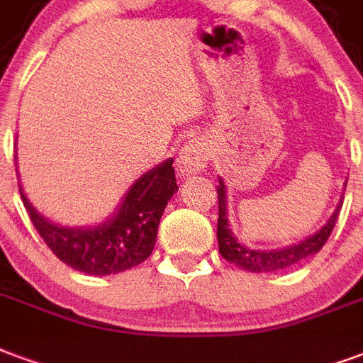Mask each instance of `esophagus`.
<instances>
[{"mask_svg":"<svg viewBox=\"0 0 363 363\" xmlns=\"http://www.w3.org/2000/svg\"><path fill=\"white\" fill-rule=\"evenodd\" d=\"M208 162V145L203 139H191L187 141L179 150L178 160V172L182 176H195L199 174Z\"/></svg>","mask_w":363,"mask_h":363,"instance_id":"34e87169","label":"esophagus"}]
</instances>
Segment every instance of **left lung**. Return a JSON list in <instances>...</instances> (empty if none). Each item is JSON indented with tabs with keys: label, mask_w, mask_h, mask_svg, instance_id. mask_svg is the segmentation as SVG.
Segmentation results:
<instances>
[{
	"label": "left lung",
	"mask_w": 363,
	"mask_h": 363,
	"mask_svg": "<svg viewBox=\"0 0 363 363\" xmlns=\"http://www.w3.org/2000/svg\"><path fill=\"white\" fill-rule=\"evenodd\" d=\"M346 187V184H345ZM218 226H216V238H218V251L220 255L230 263L250 272H272L282 271L288 267L300 263L303 259L315 255L317 251L321 250L325 242L329 240L330 232L335 228V222L338 218V211L342 207V197L338 201L335 213L330 214V218L321 228L313 232L311 236L303 238L298 243L286 245V247H279V250H253L240 243L232 226L228 222V197H226V185L224 179L218 178Z\"/></svg>",
	"instance_id": "8db88e82"
}]
</instances>
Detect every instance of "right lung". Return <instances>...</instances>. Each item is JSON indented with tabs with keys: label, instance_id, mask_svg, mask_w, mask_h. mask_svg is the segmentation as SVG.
<instances>
[{
	"label": "right lung",
	"instance_id": "add662e5",
	"mask_svg": "<svg viewBox=\"0 0 363 363\" xmlns=\"http://www.w3.org/2000/svg\"><path fill=\"white\" fill-rule=\"evenodd\" d=\"M172 164L174 158H168L135 179L118 208L94 226H63L48 220L34 208L21 184L18 189L34 228L55 257L79 272L106 277L129 271L150 257L164 208L178 191Z\"/></svg>",
	"mask_w": 363,
	"mask_h": 363
}]
</instances>
